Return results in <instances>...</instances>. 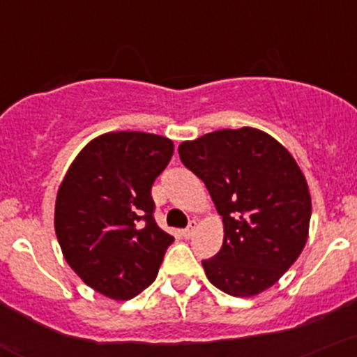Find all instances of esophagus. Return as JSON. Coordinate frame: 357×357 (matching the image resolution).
Listing matches in <instances>:
<instances>
[{"instance_id": "34e87169", "label": "esophagus", "mask_w": 357, "mask_h": 357, "mask_svg": "<svg viewBox=\"0 0 357 357\" xmlns=\"http://www.w3.org/2000/svg\"><path fill=\"white\" fill-rule=\"evenodd\" d=\"M196 229H197V222L196 220H190L187 229H183V237H192L194 232H196Z\"/></svg>"}]
</instances>
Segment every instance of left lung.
Masks as SVG:
<instances>
[{"label":"left lung","instance_id":"1","mask_svg":"<svg viewBox=\"0 0 357 357\" xmlns=\"http://www.w3.org/2000/svg\"><path fill=\"white\" fill-rule=\"evenodd\" d=\"M223 218V245L203 259L208 280L235 297L271 287L299 258L311 196L296 160L258 128L209 132L178 146Z\"/></svg>","mask_w":357,"mask_h":357}]
</instances>
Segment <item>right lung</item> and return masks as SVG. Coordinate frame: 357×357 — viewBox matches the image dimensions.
Wrapping results in <instances>:
<instances>
[{
  "label": "right lung",
  "instance_id": "obj_1",
  "mask_svg": "<svg viewBox=\"0 0 357 357\" xmlns=\"http://www.w3.org/2000/svg\"><path fill=\"white\" fill-rule=\"evenodd\" d=\"M174 142L146 132H109L68 168L54 230L72 270L102 296L127 301L153 284L174 237L156 225L151 187Z\"/></svg>",
  "mask_w": 357,
  "mask_h": 357
}]
</instances>
